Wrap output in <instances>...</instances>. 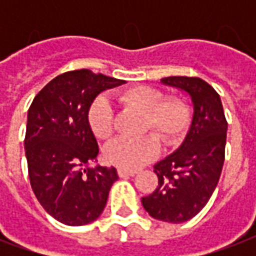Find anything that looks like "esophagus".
Masks as SVG:
<instances>
[{"label": "esophagus", "mask_w": 256, "mask_h": 256, "mask_svg": "<svg viewBox=\"0 0 256 256\" xmlns=\"http://www.w3.org/2000/svg\"><path fill=\"white\" fill-rule=\"evenodd\" d=\"M118 174H119V177H133L137 174V172H132V170H123V168H119L118 170Z\"/></svg>", "instance_id": "1"}]
</instances>
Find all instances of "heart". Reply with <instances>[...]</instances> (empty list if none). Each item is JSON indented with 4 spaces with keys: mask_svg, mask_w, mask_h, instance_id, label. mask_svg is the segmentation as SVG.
Here are the masks:
<instances>
[{
    "mask_svg": "<svg viewBox=\"0 0 256 256\" xmlns=\"http://www.w3.org/2000/svg\"><path fill=\"white\" fill-rule=\"evenodd\" d=\"M123 106L144 114L141 132H152L138 138L119 137L106 148V158L123 170H137L160 154V141L166 146L177 145L186 133L190 110L181 97H166V93L152 86H133L118 93ZM89 124L97 138H108L114 133V110L104 96L97 97L88 114Z\"/></svg>",
    "mask_w": 256,
    "mask_h": 256,
    "instance_id": "obj_1",
    "label": "heart"
}]
</instances>
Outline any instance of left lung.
I'll list each match as a JSON object with an SVG mask.
<instances>
[{"instance_id":"left-lung-1","label":"left lung","mask_w":256,"mask_h":256,"mask_svg":"<svg viewBox=\"0 0 256 256\" xmlns=\"http://www.w3.org/2000/svg\"><path fill=\"white\" fill-rule=\"evenodd\" d=\"M162 82L190 96L193 119L182 145L154 166L159 185L141 203L152 218L181 224L198 215L216 188L225 160L228 122L220 94L206 80L167 76Z\"/></svg>"}]
</instances>
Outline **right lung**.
I'll list each match as a JSON object with an SVG mask.
<instances>
[{"label": "right lung", "instance_id": "1", "mask_svg": "<svg viewBox=\"0 0 256 256\" xmlns=\"http://www.w3.org/2000/svg\"><path fill=\"white\" fill-rule=\"evenodd\" d=\"M126 84L90 70L68 71L36 96L27 115L26 158L38 202L64 225H86L106 207L115 167H86L98 155L89 108L98 93Z\"/></svg>", "mask_w": 256, "mask_h": 256}]
</instances>
